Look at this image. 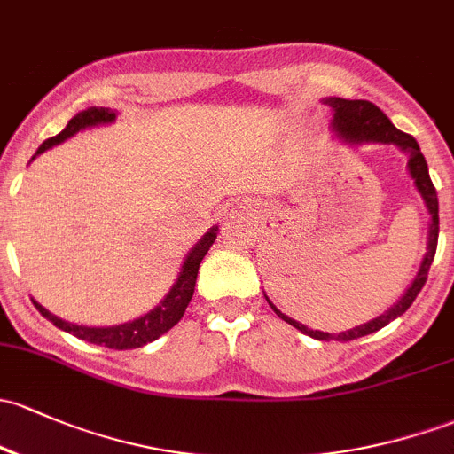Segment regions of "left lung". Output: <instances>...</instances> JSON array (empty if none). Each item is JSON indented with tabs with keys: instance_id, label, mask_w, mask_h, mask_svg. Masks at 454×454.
Segmentation results:
<instances>
[{
	"instance_id": "obj_1",
	"label": "left lung",
	"mask_w": 454,
	"mask_h": 454,
	"mask_svg": "<svg viewBox=\"0 0 454 454\" xmlns=\"http://www.w3.org/2000/svg\"><path fill=\"white\" fill-rule=\"evenodd\" d=\"M328 106H333L335 111V117H333V128L341 135V139L348 141H379V143H394L398 145L400 150L407 152L409 154V171H411V178L416 180V187L419 193H422L424 202H427L428 213H431V228H428V247H427V256H424L422 265H419V271L416 276V280L411 283V287L407 289V294L398 300L395 307H391L387 313L380 315V317L372 319V322L364 324V326H356L352 331L340 333V335H331V333H322V331H313V328H307L304 324L295 322V319L287 317L285 313H280L274 304L270 302V307L274 309L278 317H283L285 322L295 326L298 331H302L304 335L313 337V340L319 341H328V340H337V341H350L356 340V337L370 335V333H376L379 328L387 326L391 319H395L398 315H403L409 307L413 304V300L418 298V294L422 291L424 283L428 278V270H431L433 259H435V250H437V237H440V204H437V191L433 187L431 176H428V167L427 160H424L422 152H419L418 141L413 139L411 135L407 132L398 130L394 123L389 121L387 114L380 111L379 106H374L367 99H343V98H331L326 99Z\"/></svg>"
}]
</instances>
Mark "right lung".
I'll return each instance as SVG.
<instances>
[{"instance_id": "add662e5", "label": "right lung", "mask_w": 454, "mask_h": 454, "mask_svg": "<svg viewBox=\"0 0 454 454\" xmlns=\"http://www.w3.org/2000/svg\"><path fill=\"white\" fill-rule=\"evenodd\" d=\"M114 119V113L111 108H87V111L78 113L60 135L51 137V139L43 141L41 147L36 150V154H43L45 150H50L51 145H59L69 137H74L75 132L82 130V128L89 126H98V123H111ZM215 237H217V228H211L207 235L200 239L198 246L189 252L187 261H184L183 270H180L178 280H176L174 287L169 289V294L165 295L163 302L150 311L143 317L135 319V322H126V324H119V326H104V328H95V326H78V324H69L65 319L56 317L51 315L47 309H43L41 304L35 302V307L38 309V313L43 317L50 319L54 326L63 328V331L71 333L74 337L78 340L90 341V343H98V346L104 348H113V350H132V348H141L145 343L159 340L163 333L174 328L176 324L180 322V317L184 315V309L193 298V289H195V278H198V270L202 259L207 256L208 247L213 246Z\"/></svg>"}]
</instances>
